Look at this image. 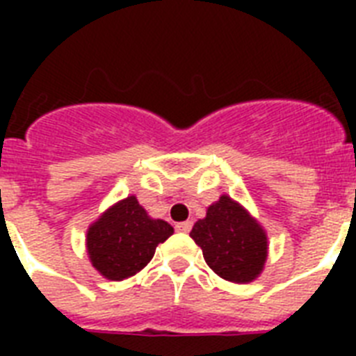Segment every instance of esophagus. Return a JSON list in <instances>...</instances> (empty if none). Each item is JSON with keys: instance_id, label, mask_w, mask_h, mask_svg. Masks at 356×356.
<instances>
[{"instance_id": "obj_1", "label": "esophagus", "mask_w": 356, "mask_h": 356, "mask_svg": "<svg viewBox=\"0 0 356 356\" xmlns=\"http://www.w3.org/2000/svg\"><path fill=\"white\" fill-rule=\"evenodd\" d=\"M179 233H190V229H192V222H181L175 225Z\"/></svg>"}]
</instances>
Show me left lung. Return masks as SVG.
<instances>
[{
    "mask_svg": "<svg viewBox=\"0 0 356 356\" xmlns=\"http://www.w3.org/2000/svg\"><path fill=\"white\" fill-rule=\"evenodd\" d=\"M190 236L203 249L211 270L227 281H253L264 268L268 251L264 231L227 195L209 207L207 218L195 222Z\"/></svg>",
    "mask_w": 356,
    "mask_h": 356,
    "instance_id": "left-lung-1",
    "label": "left lung"
}]
</instances>
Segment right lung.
<instances>
[{"label":"right lung","instance_id":"obj_1","mask_svg":"<svg viewBox=\"0 0 356 356\" xmlns=\"http://www.w3.org/2000/svg\"><path fill=\"white\" fill-rule=\"evenodd\" d=\"M173 234L164 220H153L134 195L120 201L86 234L92 266L111 281H123L147 266L159 243Z\"/></svg>","mask_w":356,"mask_h":356}]
</instances>
